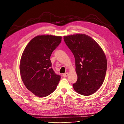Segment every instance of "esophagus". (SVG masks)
<instances>
[{"label": "esophagus", "instance_id": "34e87169", "mask_svg": "<svg viewBox=\"0 0 124 124\" xmlns=\"http://www.w3.org/2000/svg\"><path fill=\"white\" fill-rule=\"evenodd\" d=\"M68 73H63V74H62V76L64 77V78H66V77H67V76H68Z\"/></svg>", "mask_w": 124, "mask_h": 124}]
</instances>
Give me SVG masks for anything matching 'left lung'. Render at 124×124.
Here are the masks:
<instances>
[{
    "label": "left lung",
    "instance_id": "left-lung-1",
    "mask_svg": "<svg viewBox=\"0 0 124 124\" xmlns=\"http://www.w3.org/2000/svg\"><path fill=\"white\" fill-rule=\"evenodd\" d=\"M66 45L74 55L78 80L73 84L79 94L89 96L102 85L107 61L103 50L91 37L83 33L63 36Z\"/></svg>",
    "mask_w": 124,
    "mask_h": 124
}]
</instances>
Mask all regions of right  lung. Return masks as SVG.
<instances>
[{"instance_id": "obj_1", "label": "right lung", "mask_w": 124, "mask_h": 124, "mask_svg": "<svg viewBox=\"0 0 124 124\" xmlns=\"http://www.w3.org/2000/svg\"><path fill=\"white\" fill-rule=\"evenodd\" d=\"M62 41V37L43 35L32 38L22 53L20 71L22 80L28 90L39 97L53 93L61 80L51 68L50 57Z\"/></svg>"}]
</instances>
